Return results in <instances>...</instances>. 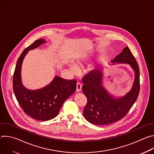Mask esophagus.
Segmentation results:
<instances>
[{
    "instance_id": "esophagus-1",
    "label": "esophagus",
    "mask_w": 154,
    "mask_h": 154,
    "mask_svg": "<svg viewBox=\"0 0 154 154\" xmlns=\"http://www.w3.org/2000/svg\"><path fill=\"white\" fill-rule=\"evenodd\" d=\"M82 90V85L80 83H77L76 85V91L80 92Z\"/></svg>"
}]
</instances>
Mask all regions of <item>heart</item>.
Returning a JSON list of instances; mask_svg holds the SVG:
<instances>
[{
  "label": "heart",
  "mask_w": 154,
  "mask_h": 154,
  "mask_svg": "<svg viewBox=\"0 0 154 154\" xmlns=\"http://www.w3.org/2000/svg\"><path fill=\"white\" fill-rule=\"evenodd\" d=\"M92 58H93L92 55H82V56H80V57H78L76 60L77 64L79 66H83L84 64L91 61ZM70 68L74 72H77L78 71V67H77V66L75 65V64H73V63L71 64H70Z\"/></svg>",
  "instance_id": "obj_1"
}]
</instances>
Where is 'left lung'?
<instances>
[{"instance_id": "1", "label": "left lung", "mask_w": 154, "mask_h": 154, "mask_svg": "<svg viewBox=\"0 0 154 154\" xmlns=\"http://www.w3.org/2000/svg\"><path fill=\"white\" fill-rule=\"evenodd\" d=\"M112 63L128 64L135 73L134 80L129 91L123 96H116L103 86L105 68L91 72L83 79L82 91L87 98L83 116L86 121L94 125H106L121 119L136 102L139 94V66L129 48L125 46Z\"/></svg>"}]
</instances>
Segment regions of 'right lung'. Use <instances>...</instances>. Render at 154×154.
<instances>
[{
    "instance_id": "add662e5",
    "label": "right lung",
    "mask_w": 154,
    "mask_h": 154,
    "mask_svg": "<svg viewBox=\"0 0 154 154\" xmlns=\"http://www.w3.org/2000/svg\"><path fill=\"white\" fill-rule=\"evenodd\" d=\"M47 41L36 40L19 57L13 75V87L16 98L24 112L32 118L46 121L55 118L64 102L76 90V80H64L57 75L48 85L40 89L29 90L22 82L21 70L24 59L29 51Z\"/></svg>"
}]
</instances>
